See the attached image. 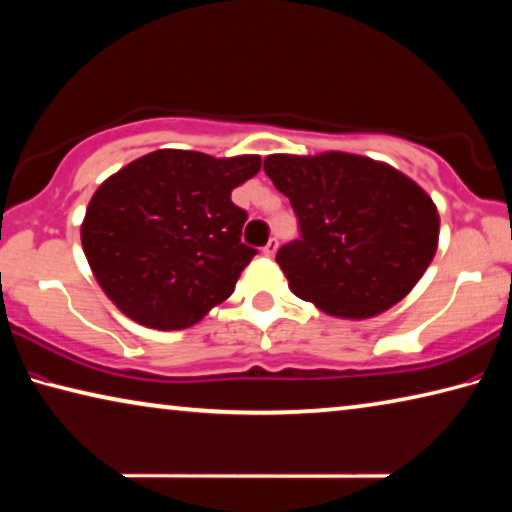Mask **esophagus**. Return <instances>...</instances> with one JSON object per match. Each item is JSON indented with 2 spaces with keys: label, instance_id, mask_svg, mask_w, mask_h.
<instances>
[{
  "label": "esophagus",
  "instance_id": "esophagus-1",
  "mask_svg": "<svg viewBox=\"0 0 512 512\" xmlns=\"http://www.w3.org/2000/svg\"><path fill=\"white\" fill-rule=\"evenodd\" d=\"M275 250H278V239H271V241L266 243V246L262 248V253H264L266 257H273Z\"/></svg>",
  "mask_w": 512,
  "mask_h": 512
}]
</instances>
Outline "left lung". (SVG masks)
<instances>
[{"label": "left lung", "instance_id": "1", "mask_svg": "<svg viewBox=\"0 0 512 512\" xmlns=\"http://www.w3.org/2000/svg\"><path fill=\"white\" fill-rule=\"evenodd\" d=\"M264 170L294 207L300 239L275 262L298 298L339 319H369L399 303L433 262L435 202L408 175L369 157L269 154Z\"/></svg>", "mask_w": 512, "mask_h": 512}]
</instances>
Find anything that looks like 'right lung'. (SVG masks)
<instances>
[{"label": "right lung", "instance_id": "obj_1", "mask_svg": "<svg viewBox=\"0 0 512 512\" xmlns=\"http://www.w3.org/2000/svg\"><path fill=\"white\" fill-rule=\"evenodd\" d=\"M259 168L257 154L154 150L104 180L81 246L111 303L145 328L180 330L230 298L257 255L241 243L248 214L230 196Z\"/></svg>", "mask_w": 512, "mask_h": 512}]
</instances>
